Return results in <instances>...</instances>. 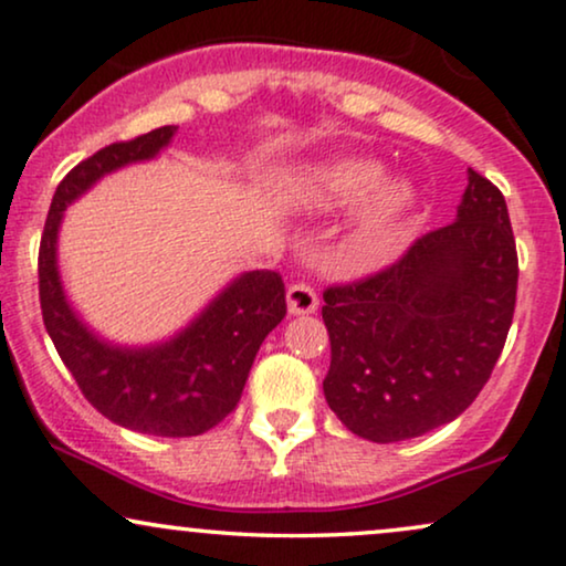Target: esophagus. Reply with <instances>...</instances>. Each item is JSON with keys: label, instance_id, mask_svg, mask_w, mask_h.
Instances as JSON below:
<instances>
[{"label": "esophagus", "instance_id": "obj_1", "mask_svg": "<svg viewBox=\"0 0 566 566\" xmlns=\"http://www.w3.org/2000/svg\"><path fill=\"white\" fill-rule=\"evenodd\" d=\"M317 291L310 283H294L289 289V312L291 315H312L317 310Z\"/></svg>", "mask_w": 566, "mask_h": 566}]
</instances>
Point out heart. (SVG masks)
Segmentation results:
<instances>
[{
	"label": "heart",
	"instance_id": "b5f03b06",
	"mask_svg": "<svg viewBox=\"0 0 566 566\" xmlns=\"http://www.w3.org/2000/svg\"><path fill=\"white\" fill-rule=\"evenodd\" d=\"M306 191L323 207L361 199L357 228L367 241H380L407 220L417 193L407 178H382V165L367 157L333 159L306 178Z\"/></svg>",
	"mask_w": 566,
	"mask_h": 566
}]
</instances>
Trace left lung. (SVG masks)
I'll list each match as a JSON object with an SVG mask.
<instances>
[{
    "label": "left lung",
    "mask_w": 566,
    "mask_h": 566,
    "mask_svg": "<svg viewBox=\"0 0 566 566\" xmlns=\"http://www.w3.org/2000/svg\"><path fill=\"white\" fill-rule=\"evenodd\" d=\"M517 277L504 193L470 170L457 220L420 235L388 268L325 289L327 407L375 443L457 420L501 357Z\"/></svg>",
    "instance_id": "8db88e82"
}]
</instances>
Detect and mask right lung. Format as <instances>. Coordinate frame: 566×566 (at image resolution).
Listing matches in <instances>:
<instances>
[{
  "instance_id": "right-lung-1",
  "label": "right lung",
  "mask_w": 566,
  "mask_h": 566,
  "mask_svg": "<svg viewBox=\"0 0 566 566\" xmlns=\"http://www.w3.org/2000/svg\"><path fill=\"white\" fill-rule=\"evenodd\" d=\"M172 134L176 125H163L104 146L60 180L41 233L39 302L49 338L91 407L128 430L186 438L214 428L239 403L262 340L285 317L281 272H247L180 336L151 348H117L88 333L57 272V230L70 201L117 167L155 157Z\"/></svg>"
}]
</instances>
